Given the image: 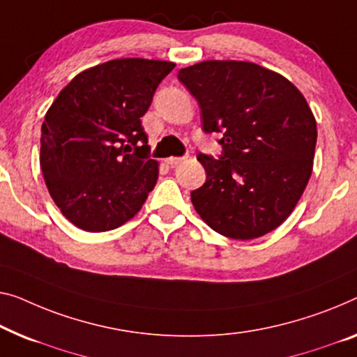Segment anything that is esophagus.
I'll return each instance as SVG.
<instances>
[{
    "instance_id": "obj_1",
    "label": "esophagus",
    "mask_w": 357,
    "mask_h": 357,
    "mask_svg": "<svg viewBox=\"0 0 357 357\" xmlns=\"http://www.w3.org/2000/svg\"><path fill=\"white\" fill-rule=\"evenodd\" d=\"M185 160V157H169L167 158V163L172 165V167H176V165L183 163Z\"/></svg>"
}]
</instances>
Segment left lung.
<instances>
[{
	"instance_id": "8db88e82",
	"label": "left lung",
	"mask_w": 357,
	"mask_h": 357,
	"mask_svg": "<svg viewBox=\"0 0 357 357\" xmlns=\"http://www.w3.org/2000/svg\"><path fill=\"white\" fill-rule=\"evenodd\" d=\"M179 82L202 109L222 153H199L206 181L190 192L195 211L221 236L250 241L279 227L305 192L317 141L316 119L294 83L243 61H204Z\"/></svg>"
}]
</instances>
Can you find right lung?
<instances>
[{"mask_svg":"<svg viewBox=\"0 0 357 357\" xmlns=\"http://www.w3.org/2000/svg\"><path fill=\"white\" fill-rule=\"evenodd\" d=\"M176 63L114 59L72 79L46 112L40 165L62 215L88 232L131 220L155 188L141 116ZM135 152L128 154L130 147Z\"/></svg>","mask_w":357,"mask_h":357,"instance_id":"1","label":"right lung"}]
</instances>
